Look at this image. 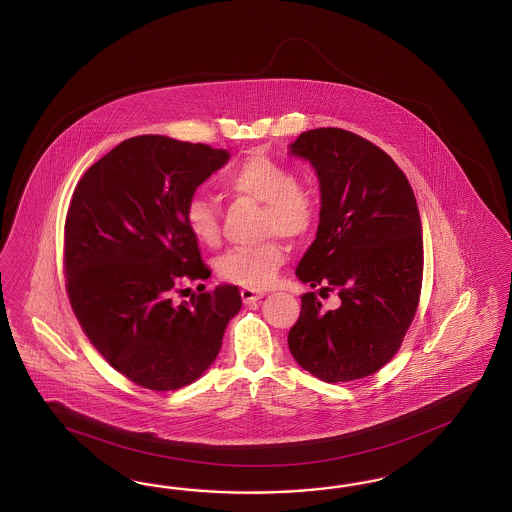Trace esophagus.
Returning a JSON list of instances; mask_svg holds the SVG:
<instances>
[{
	"mask_svg": "<svg viewBox=\"0 0 512 512\" xmlns=\"http://www.w3.org/2000/svg\"><path fill=\"white\" fill-rule=\"evenodd\" d=\"M240 296H242V300H244V304H251V302H257L259 298H263V291H259V289H251V287H244L242 291H240Z\"/></svg>",
	"mask_w": 512,
	"mask_h": 512,
	"instance_id": "34e87169",
	"label": "esophagus"
}]
</instances>
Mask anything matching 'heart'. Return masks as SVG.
<instances>
[{
  "label": "heart",
  "mask_w": 512,
  "mask_h": 512,
  "mask_svg": "<svg viewBox=\"0 0 512 512\" xmlns=\"http://www.w3.org/2000/svg\"><path fill=\"white\" fill-rule=\"evenodd\" d=\"M223 187L238 197L264 204V233H279L300 240L317 221V204L308 187L296 182L291 169L266 155H249L223 176ZM186 225L191 236L206 248L221 240L219 214L212 199L201 193L186 202ZM285 263V249L278 240L253 248L229 249L217 259V276L242 287H266Z\"/></svg>",
  "instance_id": "heart-1"
}]
</instances>
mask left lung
<instances>
[{
	"label": "left lung",
	"mask_w": 512,
	"mask_h": 512,
	"mask_svg": "<svg viewBox=\"0 0 512 512\" xmlns=\"http://www.w3.org/2000/svg\"><path fill=\"white\" fill-rule=\"evenodd\" d=\"M289 148L310 161L321 187L317 238L296 276L341 300L338 310H325L315 293L300 296L289 349L321 381L362 379L398 353L419 308L417 199L394 159L351 131L310 129Z\"/></svg>",
	"instance_id": "1"
}]
</instances>
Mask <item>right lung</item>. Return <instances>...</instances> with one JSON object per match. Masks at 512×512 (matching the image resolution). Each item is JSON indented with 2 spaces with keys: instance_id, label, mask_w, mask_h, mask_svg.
<instances>
[{
  "instance_id": "obj_1",
  "label": "right lung",
  "mask_w": 512,
  "mask_h": 512,
  "mask_svg": "<svg viewBox=\"0 0 512 512\" xmlns=\"http://www.w3.org/2000/svg\"><path fill=\"white\" fill-rule=\"evenodd\" d=\"M227 150L161 135L120 142L80 178L65 217L63 270L71 308L116 372L157 392L210 368L242 308L236 285L191 295L210 276L186 225V202Z\"/></svg>"
}]
</instances>
